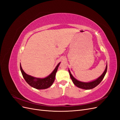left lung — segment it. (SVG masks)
<instances>
[{"label":"left lung","instance_id":"obj_1","mask_svg":"<svg viewBox=\"0 0 120 120\" xmlns=\"http://www.w3.org/2000/svg\"><path fill=\"white\" fill-rule=\"evenodd\" d=\"M107 71V64L106 66V69H105V71H104L103 74L101 75L99 78H98L95 81H93L92 82H85L79 81L78 80H77V79H76L73 76H72L70 70H68V71H69V74H70L71 80L72 82H73V83H74L75 85L78 86L79 88H81L85 90H90L95 88V87L97 86L101 82V81H102L103 79H104L105 75L106 74Z\"/></svg>","mask_w":120,"mask_h":120}]
</instances>
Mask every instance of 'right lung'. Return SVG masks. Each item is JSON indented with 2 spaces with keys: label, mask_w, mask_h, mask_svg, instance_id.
<instances>
[{
  "label": "right lung",
  "mask_w": 120,
  "mask_h": 120,
  "mask_svg": "<svg viewBox=\"0 0 120 120\" xmlns=\"http://www.w3.org/2000/svg\"><path fill=\"white\" fill-rule=\"evenodd\" d=\"M60 64V63L58 64L53 71L49 76L45 78L42 79L35 78L26 74L22 70L20 64V68L23 78L29 85H30L31 86L33 87V88L36 89H45L49 88L52 85L53 82L54 81V79H55L57 71V68H59Z\"/></svg>",
  "instance_id": "obj_1"
}]
</instances>
